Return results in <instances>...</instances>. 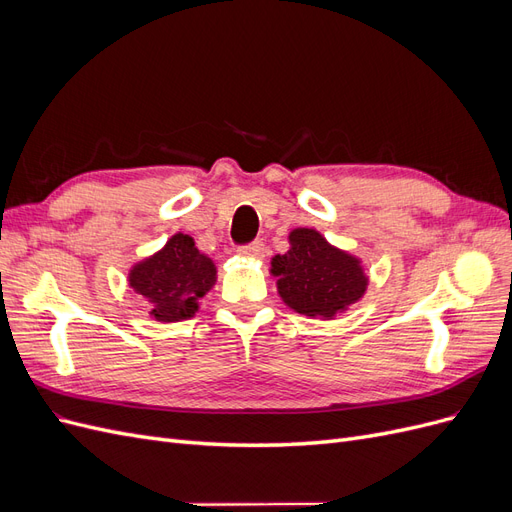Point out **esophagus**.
Here are the masks:
<instances>
[{
    "mask_svg": "<svg viewBox=\"0 0 512 512\" xmlns=\"http://www.w3.org/2000/svg\"><path fill=\"white\" fill-rule=\"evenodd\" d=\"M239 254L250 256V258H262V256H265V243H262V241H252V243H247V245H241L239 247Z\"/></svg>",
    "mask_w": 512,
    "mask_h": 512,
    "instance_id": "1",
    "label": "esophagus"
}]
</instances>
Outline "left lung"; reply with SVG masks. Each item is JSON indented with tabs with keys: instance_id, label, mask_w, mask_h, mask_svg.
I'll return each instance as SVG.
<instances>
[{
	"instance_id": "obj_1",
	"label": "left lung",
	"mask_w": 512,
	"mask_h": 512,
	"mask_svg": "<svg viewBox=\"0 0 512 512\" xmlns=\"http://www.w3.org/2000/svg\"><path fill=\"white\" fill-rule=\"evenodd\" d=\"M271 267V273L280 277V297L309 318H333L359 301L367 288L359 260L329 245L312 228L292 230L290 250L275 256Z\"/></svg>"
}]
</instances>
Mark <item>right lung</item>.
<instances>
[{"mask_svg": "<svg viewBox=\"0 0 512 512\" xmlns=\"http://www.w3.org/2000/svg\"><path fill=\"white\" fill-rule=\"evenodd\" d=\"M215 284V265L196 250L194 239L175 235L164 250L130 271V286L153 303L151 316L162 322L192 318L198 299Z\"/></svg>", "mask_w": 512, "mask_h": 512, "instance_id": "right-lung-1", "label": "right lung"}]
</instances>
